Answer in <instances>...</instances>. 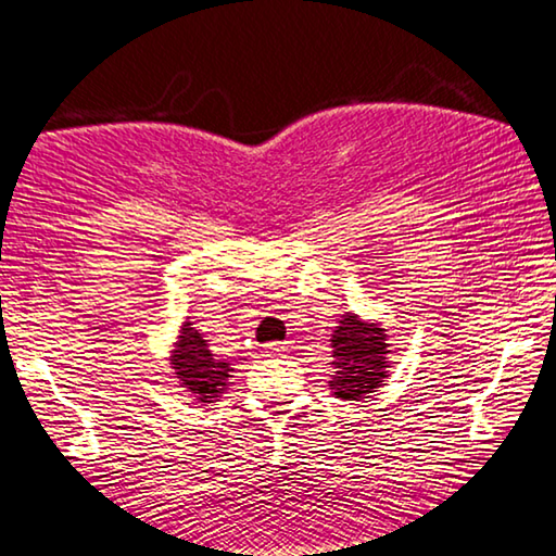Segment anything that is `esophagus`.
Returning a JSON list of instances; mask_svg holds the SVG:
<instances>
[{"mask_svg": "<svg viewBox=\"0 0 556 556\" xmlns=\"http://www.w3.org/2000/svg\"><path fill=\"white\" fill-rule=\"evenodd\" d=\"M289 350V342H269V345H264V353H269V355H281V353H287Z\"/></svg>", "mask_w": 556, "mask_h": 556, "instance_id": "34e87169", "label": "esophagus"}]
</instances>
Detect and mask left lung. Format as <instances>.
Returning a JSON list of instances; mask_svg holds the SVG:
<instances>
[{
    "label": "left lung",
    "instance_id": "8db88e82",
    "mask_svg": "<svg viewBox=\"0 0 556 556\" xmlns=\"http://www.w3.org/2000/svg\"><path fill=\"white\" fill-rule=\"evenodd\" d=\"M332 367L330 390L342 401H363L386 386L388 378V332L378 323H365L353 312L342 315L332 332Z\"/></svg>",
    "mask_w": 556,
    "mask_h": 556
}]
</instances>
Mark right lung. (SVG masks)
<instances>
[{"instance_id": "obj_1", "label": "right lung", "mask_w": 556, "mask_h": 556, "mask_svg": "<svg viewBox=\"0 0 556 556\" xmlns=\"http://www.w3.org/2000/svg\"><path fill=\"white\" fill-rule=\"evenodd\" d=\"M170 367L174 375L186 388V393L193 395L197 403H214L229 386L231 363L216 359L208 350V340L193 327V323H184L178 330V340L170 350Z\"/></svg>"}]
</instances>
